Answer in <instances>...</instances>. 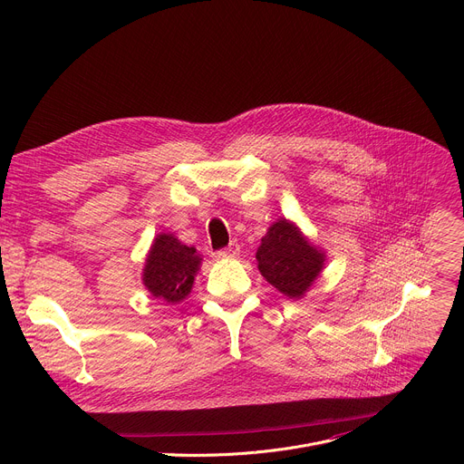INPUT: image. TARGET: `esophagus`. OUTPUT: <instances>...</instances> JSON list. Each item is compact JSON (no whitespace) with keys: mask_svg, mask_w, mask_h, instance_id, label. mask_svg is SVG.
Segmentation results:
<instances>
[{"mask_svg":"<svg viewBox=\"0 0 464 464\" xmlns=\"http://www.w3.org/2000/svg\"><path fill=\"white\" fill-rule=\"evenodd\" d=\"M238 253H240V246L237 242H231L227 247L217 251V256L218 258H233V256H238Z\"/></svg>","mask_w":464,"mask_h":464,"instance_id":"1","label":"esophagus"}]
</instances>
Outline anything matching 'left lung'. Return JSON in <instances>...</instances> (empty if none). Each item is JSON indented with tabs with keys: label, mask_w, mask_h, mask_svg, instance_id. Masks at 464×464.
I'll use <instances>...</instances> for the list:
<instances>
[{
	"label": "left lung",
	"mask_w": 464,
	"mask_h": 464,
	"mask_svg": "<svg viewBox=\"0 0 464 464\" xmlns=\"http://www.w3.org/2000/svg\"><path fill=\"white\" fill-rule=\"evenodd\" d=\"M258 272L290 299H301L324 266V253L286 218L270 226L256 249Z\"/></svg>",
	"instance_id": "obj_1"
}]
</instances>
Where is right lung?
Instances as JSON below:
<instances>
[{
  "label": "right lung",
  "mask_w": 464,
  "mask_h": 464,
  "mask_svg": "<svg viewBox=\"0 0 464 464\" xmlns=\"http://www.w3.org/2000/svg\"><path fill=\"white\" fill-rule=\"evenodd\" d=\"M200 264L202 256L192 246L181 244L170 233H161L147 255L143 285L154 297L176 304L190 294Z\"/></svg>",
  "instance_id": "obj_1"
}]
</instances>
